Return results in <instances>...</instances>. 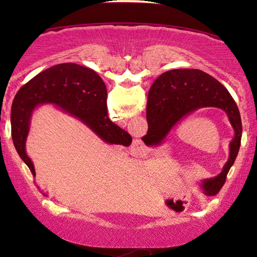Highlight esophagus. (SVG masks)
Returning a JSON list of instances; mask_svg holds the SVG:
<instances>
[{"label":"esophagus","mask_w":257,"mask_h":257,"mask_svg":"<svg viewBox=\"0 0 257 257\" xmlns=\"http://www.w3.org/2000/svg\"><path fill=\"white\" fill-rule=\"evenodd\" d=\"M132 150H135V152H137V153H142L144 151L143 143L140 142V140H136V143L133 144V149Z\"/></svg>","instance_id":"obj_1"}]
</instances>
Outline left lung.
<instances>
[{
  "instance_id": "left-lung-1",
  "label": "left lung",
  "mask_w": 257,
  "mask_h": 257,
  "mask_svg": "<svg viewBox=\"0 0 257 257\" xmlns=\"http://www.w3.org/2000/svg\"><path fill=\"white\" fill-rule=\"evenodd\" d=\"M202 107H217L226 112L235 136L229 144V159L215 178L202 181L206 195H216L226 182L230 167L241 145L242 122L238 107L228 90L219 80L198 69H177L164 72L151 86L147 99V135L143 137L149 146L164 143L172 128L193 112Z\"/></svg>"
}]
</instances>
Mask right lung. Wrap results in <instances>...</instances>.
Masks as SVG:
<instances>
[{
  "label": "right lung",
  "mask_w": 257,
  "mask_h": 257,
  "mask_svg": "<svg viewBox=\"0 0 257 257\" xmlns=\"http://www.w3.org/2000/svg\"><path fill=\"white\" fill-rule=\"evenodd\" d=\"M107 91L97 72L75 63L51 66L23 85L12 107L14 146L35 177L34 164L26 153L31 112L41 104H55L66 113L78 118L105 143L130 146L132 137L110 120Z\"/></svg>",
  "instance_id": "obj_1"
}]
</instances>
